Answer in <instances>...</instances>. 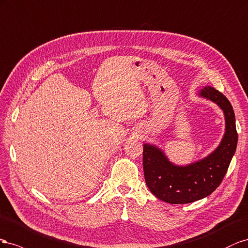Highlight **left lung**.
<instances>
[{"instance_id":"8db88e82","label":"left lung","mask_w":248,"mask_h":248,"mask_svg":"<svg viewBox=\"0 0 248 248\" xmlns=\"http://www.w3.org/2000/svg\"><path fill=\"white\" fill-rule=\"evenodd\" d=\"M197 95L215 103L223 112L225 129L215 150L206 157L178 165L154 143L143 144V170L151 192L168 203H190L207 197L220 185L234 157L238 134L235 113L230 101L211 86H203Z\"/></svg>"}]
</instances>
